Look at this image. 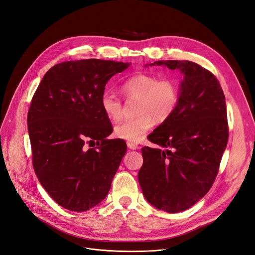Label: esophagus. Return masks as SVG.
<instances>
[{"label":"esophagus","mask_w":255,"mask_h":255,"mask_svg":"<svg viewBox=\"0 0 255 255\" xmlns=\"http://www.w3.org/2000/svg\"><path fill=\"white\" fill-rule=\"evenodd\" d=\"M127 146H128L130 149H137V148H138V146H137L135 143L130 142V141L127 142Z\"/></svg>","instance_id":"1"}]
</instances>
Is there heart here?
I'll return each instance as SVG.
<instances>
[{"instance_id":"obj_1","label":"heart","mask_w":255,"mask_h":255,"mask_svg":"<svg viewBox=\"0 0 255 255\" xmlns=\"http://www.w3.org/2000/svg\"><path fill=\"white\" fill-rule=\"evenodd\" d=\"M120 90L126 100H136L135 117L129 118L115 127V135L130 142H139L152 127L168 120L175 112L180 99L179 87L171 78H160L149 73H138L125 79ZM106 117L118 121L123 114V104L109 91L100 100Z\"/></svg>"}]
</instances>
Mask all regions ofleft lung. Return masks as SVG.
<instances>
[{"label": "left lung", "instance_id": "8db88e82", "mask_svg": "<svg viewBox=\"0 0 255 255\" xmlns=\"http://www.w3.org/2000/svg\"><path fill=\"white\" fill-rule=\"evenodd\" d=\"M184 74L179 104L147 138L159 148L141 149L138 172L146 200L175 214L188 210L213 186L229 138L227 108L217 77L190 61H157Z\"/></svg>", "mask_w": 255, "mask_h": 255}]
</instances>
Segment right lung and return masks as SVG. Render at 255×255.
I'll return each mask as SVG.
<instances>
[{
    "mask_svg": "<svg viewBox=\"0 0 255 255\" xmlns=\"http://www.w3.org/2000/svg\"><path fill=\"white\" fill-rule=\"evenodd\" d=\"M128 67L100 59L59 63L32 97V166L45 191L66 210L85 212L105 199L126 153L124 141L107 139L113 126L100 100L111 77Z\"/></svg>",
    "mask_w": 255,
    "mask_h": 255,
    "instance_id": "1",
    "label": "right lung"
}]
</instances>
